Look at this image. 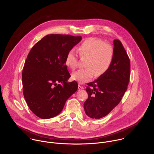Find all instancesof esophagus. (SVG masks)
Segmentation results:
<instances>
[{"instance_id":"esophagus-1","label":"esophagus","mask_w":154,"mask_h":154,"mask_svg":"<svg viewBox=\"0 0 154 154\" xmlns=\"http://www.w3.org/2000/svg\"><path fill=\"white\" fill-rule=\"evenodd\" d=\"M83 89H84V87H83V86H82L79 85V86H78V90H83Z\"/></svg>"}]
</instances>
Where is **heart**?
I'll return each instance as SVG.
<instances>
[{
    "mask_svg": "<svg viewBox=\"0 0 154 154\" xmlns=\"http://www.w3.org/2000/svg\"><path fill=\"white\" fill-rule=\"evenodd\" d=\"M77 50L80 56H88L85 63L86 68L79 69L71 75V79L80 84L90 80L94 74L97 77L103 74L110 66L113 59V47L98 38L85 39L79 46ZM64 63L72 69L76 68L77 58L73 50L67 53Z\"/></svg>",
    "mask_w": 154,
    "mask_h": 154,
    "instance_id": "1",
    "label": "heart"
}]
</instances>
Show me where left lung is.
Masks as SVG:
<instances>
[{
	"label": "left lung",
	"instance_id": "obj_1",
	"mask_svg": "<svg viewBox=\"0 0 154 154\" xmlns=\"http://www.w3.org/2000/svg\"><path fill=\"white\" fill-rule=\"evenodd\" d=\"M114 56L108 69L97 79L87 84L88 97L83 104L87 116L100 119L118 105L127 90L130 64L128 55L118 39L113 41Z\"/></svg>",
	"mask_w": 154,
	"mask_h": 154
}]
</instances>
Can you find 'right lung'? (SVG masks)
Here are the masks:
<instances>
[{
    "label": "right lung",
    "instance_id": "right-lung-1",
    "mask_svg": "<svg viewBox=\"0 0 154 154\" xmlns=\"http://www.w3.org/2000/svg\"><path fill=\"white\" fill-rule=\"evenodd\" d=\"M81 36L48 35L36 43L28 54L22 73L23 93L30 110L46 119L61 113L66 101L78 88L64 59L82 40Z\"/></svg>",
    "mask_w": 154,
    "mask_h": 154
}]
</instances>
